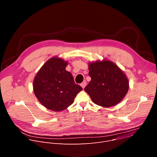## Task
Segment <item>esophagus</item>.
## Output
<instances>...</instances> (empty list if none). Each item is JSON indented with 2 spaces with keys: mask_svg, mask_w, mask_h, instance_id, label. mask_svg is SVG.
<instances>
[{
  "mask_svg": "<svg viewBox=\"0 0 157 157\" xmlns=\"http://www.w3.org/2000/svg\"><path fill=\"white\" fill-rule=\"evenodd\" d=\"M86 86V81H84L82 82L81 84V86L84 89L85 87V86Z\"/></svg>",
  "mask_w": 157,
  "mask_h": 157,
  "instance_id": "obj_1",
  "label": "esophagus"
}]
</instances>
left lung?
I'll use <instances>...</instances> for the list:
<instances>
[{"label": "left lung", "mask_w": 157, "mask_h": 157, "mask_svg": "<svg viewBox=\"0 0 157 157\" xmlns=\"http://www.w3.org/2000/svg\"><path fill=\"white\" fill-rule=\"evenodd\" d=\"M88 70L91 80L84 91L94 104L110 107L124 99L128 92L129 83L127 76L117 64L104 59L89 63Z\"/></svg>", "instance_id": "left-lung-1"}]
</instances>
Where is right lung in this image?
Wrapping results in <instances>:
<instances>
[{"label": "right lung", "mask_w": 157, "mask_h": 157, "mask_svg": "<svg viewBox=\"0 0 157 157\" xmlns=\"http://www.w3.org/2000/svg\"><path fill=\"white\" fill-rule=\"evenodd\" d=\"M68 64L61 58L52 57L41 67L34 78V94L48 109L59 112L68 108L82 89L75 83L72 74L66 70Z\"/></svg>", "instance_id": "obj_1"}]
</instances>
